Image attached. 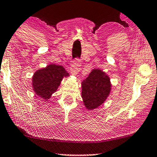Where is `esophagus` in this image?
Segmentation results:
<instances>
[{
  "label": "esophagus",
  "mask_w": 157,
  "mask_h": 157,
  "mask_svg": "<svg viewBox=\"0 0 157 157\" xmlns=\"http://www.w3.org/2000/svg\"><path fill=\"white\" fill-rule=\"evenodd\" d=\"M73 64H72V67L71 68V73L74 75H77L78 72L80 71V67L81 65V59L80 58L77 57L73 60Z\"/></svg>",
  "instance_id": "1"
}]
</instances>
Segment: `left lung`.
<instances>
[{
  "label": "left lung",
  "instance_id": "obj_1",
  "mask_svg": "<svg viewBox=\"0 0 157 157\" xmlns=\"http://www.w3.org/2000/svg\"><path fill=\"white\" fill-rule=\"evenodd\" d=\"M111 90L109 78L104 72L94 69L82 82V98L89 109L97 108L104 102Z\"/></svg>",
  "mask_w": 157,
  "mask_h": 157
}]
</instances>
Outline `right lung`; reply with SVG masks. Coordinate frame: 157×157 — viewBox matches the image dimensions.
<instances>
[{"label": "right lung", "mask_w": 157, "mask_h": 157, "mask_svg": "<svg viewBox=\"0 0 157 157\" xmlns=\"http://www.w3.org/2000/svg\"><path fill=\"white\" fill-rule=\"evenodd\" d=\"M68 75L62 65H50L38 70L33 77V86L36 94L44 99H49L56 91L64 76Z\"/></svg>", "instance_id": "add662e5"}]
</instances>
